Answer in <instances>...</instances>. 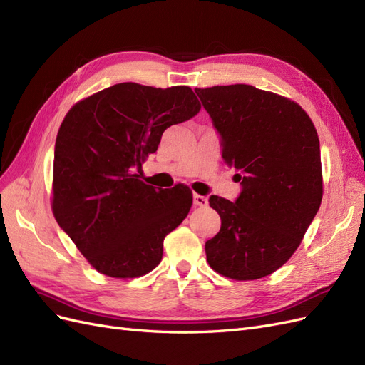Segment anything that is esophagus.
<instances>
[{"instance_id": "esophagus-1", "label": "esophagus", "mask_w": 365, "mask_h": 365, "mask_svg": "<svg viewBox=\"0 0 365 365\" xmlns=\"http://www.w3.org/2000/svg\"><path fill=\"white\" fill-rule=\"evenodd\" d=\"M192 202H194V206H207V199L200 194H194L192 195Z\"/></svg>"}]
</instances>
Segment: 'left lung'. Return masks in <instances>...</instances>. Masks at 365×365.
I'll return each instance as SVG.
<instances>
[{"label":"left lung","mask_w":365,"mask_h":365,"mask_svg":"<svg viewBox=\"0 0 365 365\" xmlns=\"http://www.w3.org/2000/svg\"><path fill=\"white\" fill-rule=\"evenodd\" d=\"M222 136L223 160L240 171L242 192L211 195L222 218L205 245L210 266L249 281L275 272L294 255L322 199L319 139L297 102L252 86L195 88Z\"/></svg>","instance_id":"8db88e82"}]
</instances>
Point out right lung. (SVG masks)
I'll return each instance as SVG.
<instances>
[{"mask_svg":"<svg viewBox=\"0 0 365 365\" xmlns=\"http://www.w3.org/2000/svg\"><path fill=\"white\" fill-rule=\"evenodd\" d=\"M202 106L190 87L122 82L79 101L62 120L51 210L98 272L136 278L160 263L163 240L188 215V186L155 191L140 175L163 131Z\"/></svg>","mask_w":365,"mask_h":365,"instance_id":"1","label":"right lung"}]
</instances>
